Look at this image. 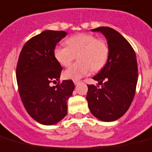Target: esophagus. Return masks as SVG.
<instances>
[{
    "label": "esophagus",
    "mask_w": 152,
    "mask_h": 152,
    "mask_svg": "<svg viewBox=\"0 0 152 152\" xmlns=\"http://www.w3.org/2000/svg\"><path fill=\"white\" fill-rule=\"evenodd\" d=\"M79 81H77V80H74V83H75V85H77V84L79 83Z\"/></svg>",
    "instance_id": "34e87169"
}]
</instances>
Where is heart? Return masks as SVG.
Returning a JSON list of instances; mask_svg holds the SVG:
<instances>
[{"mask_svg": "<svg viewBox=\"0 0 152 152\" xmlns=\"http://www.w3.org/2000/svg\"><path fill=\"white\" fill-rule=\"evenodd\" d=\"M66 42L67 45H58L55 48L56 59L64 66H69L76 56L79 60L64 71V76L66 79L77 80L89 75L93 70L99 71L108 61V44L94 34H77L69 37Z\"/></svg>", "mask_w": 152, "mask_h": 152, "instance_id": "b5f03b06", "label": "heart"}]
</instances>
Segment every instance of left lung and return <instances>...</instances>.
Wrapping results in <instances>:
<instances>
[{
	"instance_id": "left-lung-1",
	"label": "left lung",
	"mask_w": 152,
	"mask_h": 152,
	"mask_svg": "<svg viewBox=\"0 0 152 152\" xmlns=\"http://www.w3.org/2000/svg\"><path fill=\"white\" fill-rule=\"evenodd\" d=\"M92 30L105 36L110 54L104 68L93 77L101 87L88 85L86 99L96 118L112 122L128 110L134 98L138 78L137 57L128 41L112 28L101 26Z\"/></svg>"
}]
</instances>
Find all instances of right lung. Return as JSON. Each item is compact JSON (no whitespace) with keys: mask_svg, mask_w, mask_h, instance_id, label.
I'll return each mask as SVG.
<instances>
[{"mask_svg":"<svg viewBox=\"0 0 152 152\" xmlns=\"http://www.w3.org/2000/svg\"><path fill=\"white\" fill-rule=\"evenodd\" d=\"M66 35L63 30H45L27 41L19 54V96L30 117L41 124L54 125L66 116L67 100L75 89L72 80L59 82L63 67L54 56L56 45Z\"/></svg>","mask_w":152,"mask_h":152,"instance_id":"obj_1","label":"right lung"}]
</instances>
